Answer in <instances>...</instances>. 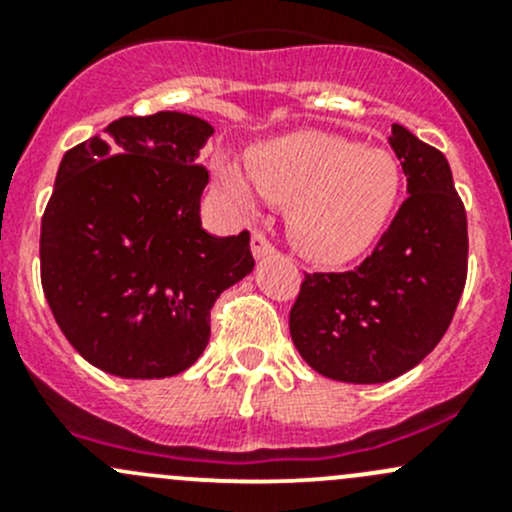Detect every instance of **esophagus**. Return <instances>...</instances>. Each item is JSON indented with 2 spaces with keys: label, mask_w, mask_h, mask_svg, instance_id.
<instances>
[{
  "label": "esophagus",
  "mask_w": 512,
  "mask_h": 512,
  "mask_svg": "<svg viewBox=\"0 0 512 512\" xmlns=\"http://www.w3.org/2000/svg\"><path fill=\"white\" fill-rule=\"evenodd\" d=\"M252 255H255L257 260H262V257L267 255H275V245H272L262 232H255V235H252Z\"/></svg>",
  "instance_id": "esophagus-1"
}]
</instances>
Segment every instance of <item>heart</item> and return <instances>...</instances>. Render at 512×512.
<instances>
[{
	"mask_svg": "<svg viewBox=\"0 0 512 512\" xmlns=\"http://www.w3.org/2000/svg\"><path fill=\"white\" fill-rule=\"evenodd\" d=\"M218 183L242 210L255 205L252 188L267 203L289 205V237L322 265H342L369 250L401 198V168L391 153L319 131L289 133L255 148L247 178L220 163Z\"/></svg>",
	"mask_w": 512,
	"mask_h": 512,
	"instance_id": "heart-1",
	"label": "heart"
}]
</instances>
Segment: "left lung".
Segmentation results:
<instances>
[{
	"label": "left lung",
	"mask_w": 512,
	"mask_h": 512,
	"mask_svg": "<svg viewBox=\"0 0 512 512\" xmlns=\"http://www.w3.org/2000/svg\"><path fill=\"white\" fill-rule=\"evenodd\" d=\"M409 198L359 267L304 275L289 309L302 359L334 381L384 384L436 349L468 275V220L448 160L394 123Z\"/></svg>",
	"instance_id": "1"
}]
</instances>
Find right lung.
Here are the masks:
<instances>
[{"instance_id": "add662e5", "label": "right lung", "mask_w": 512, "mask_h": 512, "mask_svg": "<svg viewBox=\"0 0 512 512\" xmlns=\"http://www.w3.org/2000/svg\"><path fill=\"white\" fill-rule=\"evenodd\" d=\"M64 153L41 218V287L89 364L123 379H165L195 364L210 309L250 275V232L200 225L213 126L158 111L123 116Z\"/></svg>"}]
</instances>
